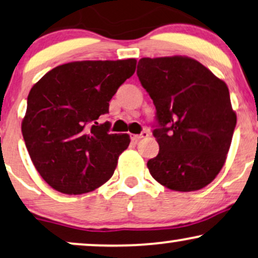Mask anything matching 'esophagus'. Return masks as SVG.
Masks as SVG:
<instances>
[{
  "instance_id": "1",
  "label": "esophagus",
  "mask_w": 258,
  "mask_h": 258,
  "mask_svg": "<svg viewBox=\"0 0 258 258\" xmlns=\"http://www.w3.org/2000/svg\"><path fill=\"white\" fill-rule=\"evenodd\" d=\"M148 132H142L141 134H136V135H133L132 139L134 140V141H139V140L141 139H145V137H148Z\"/></svg>"
}]
</instances>
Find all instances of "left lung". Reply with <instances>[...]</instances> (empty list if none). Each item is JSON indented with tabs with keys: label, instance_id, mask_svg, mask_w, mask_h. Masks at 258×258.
<instances>
[{
	"label": "left lung",
	"instance_id": "1",
	"mask_svg": "<svg viewBox=\"0 0 258 258\" xmlns=\"http://www.w3.org/2000/svg\"><path fill=\"white\" fill-rule=\"evenodd\" d=\"M136 73L156 109L160 150L147 162L150 174L173 190L204 188L223 168L236 128L226 84L181 55L142 58Z\"/></svg>",
	"mask_w": 258,
	"mask_h": 258
}]
</instances>
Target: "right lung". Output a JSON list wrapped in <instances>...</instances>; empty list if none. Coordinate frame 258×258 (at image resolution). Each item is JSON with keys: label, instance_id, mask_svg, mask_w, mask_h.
Returning <instances> with one entry per match:
<instances>
[{"label": "right lung", "instance_id": "obj_1", "mask_svg": "<svg viewBox=\"0 0 258 258\" xmlns=\"http://www.w3.org/2000/svg\"><path fill=\"white\" fill-rule=\"evenodd\" d=\"M136 59L86 60L56 66L29 91L22 135L41 178L63 195H83L111 178L128 134L98 124Z\"/></svg>", "mask_w": 258, "mask_h": 258}]
</instances>
